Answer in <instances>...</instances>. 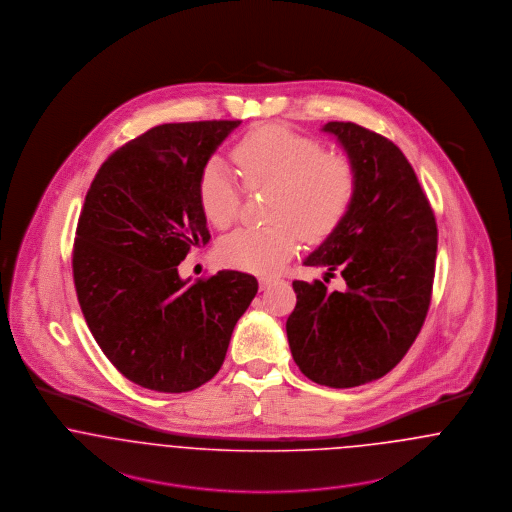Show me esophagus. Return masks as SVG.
Returning a JSON list of instances; mask_svg holds the SVG:
<instances>
[{
    "label": "esophagus",
    "mask_w": 512,
    "mask_h": 512,
    "mask_svg": "<svg viewBox=\"0 0 512 512\" xmlns=\"http://www.w3.org/2000/svg\"><path fill=\"white\" fill-rule=\"evenodd\" d=\"M274 282H276L274 278H261V280H259V286H261V290H267Z\"/></svg>",
    "instance_id": "obj_1"
}]
</instances>
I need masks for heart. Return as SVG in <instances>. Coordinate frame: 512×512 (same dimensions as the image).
<instances>
[{
  "mask_svg": "<svg viewBox=\"0 0 512 512\" xmlns=\"http://www.w3.org/2000/svg\"><path fill=\"white\" fill-rule=\"evenodd\" d=\"M232 159L249 190H272L267 228H240L219 245L228 267L272 274L297 251L299 236L320 242L345 217L357 190V172L343 155H330L317 140L282 124L247 132ZM199 207L215 228H228L240 211L242 192L232 172L211 159L197 182Z\"/></svg>",
  "mask_w": 512,
  "mask_h": 512,
  "instance_id": "b5f03b06",
  "label": "heart"
}]
</instances>
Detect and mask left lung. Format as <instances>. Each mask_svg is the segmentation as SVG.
Wrapping results in <instances>:
<instances>
[{"instance_id":"left-lung-1","label":"left lung","mask_w":512,"mask_h":512,"mask_svg":"<svg viewBox=\"0 0 512 512\" xmlns=\"http://www.w3.org/2000/svg\"><path fill=\"white\" fill-rule=\"evenodd\" d=\"M357 172L355 197L332 234L305 257L338 269L346 290L293 282L286 322L293 361L313 382L355 388L378 380L416 340L430 307L438 228L411 163L388 138L353 122H328Z\"/></svg>"}]
</instances>
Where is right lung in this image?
<instances>
[{"instance_id":"obj_1","label":"right lung","mask_w":512,"mask_h":512,"mask_svg":"<svg viewBox=\"0 0 512 512\" xmlns=\"http://www.w3.org/2000/svg\"><path fill=\"white\" fill-rule=\"evenodd\" d=\"M242 121L161 124L119 147L99 169L73 251L80 309L105 357L130 382L192 391L224 363L257 280L219 270L182 280L178 265L211 240L197 182Z\"/></svg>"}]
</instances>
